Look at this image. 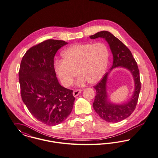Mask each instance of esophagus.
I'll return each mask as SVG.
<instances>
[{"label":"esophagus","mask_w":158,"mask_h":158,"mask_svg":"<svg viewBox=\"0 0 158 158\" xmlns=\"http://www.w3.org/2000/svg\"><path fill=\"white\" fill-rule=\"evenodd\" d=\"M82 92L81 89H75L73 93V95L74 97H77L79 94H80Z\"/></svg>","instance_id":"esophagus-1"}]
</instances>
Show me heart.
<instances>
[{
    "instance_id": "1",
    "label": "heart",
    "mask_w": 158,
    "mask_h": 158,
    "mask_svg": "<svg viewBox=\"0 0 158 158\" xmlns=\"http://www.w3.org/2000/svg\"><path fill=\"white\" fill-rule=\"evenodd\" d=\"M62 60L55 62V71L64 86L71 85L77 73V84L86 82L94 84L105 73L109 57L107 47L102 43L76 44L66 48L61 53Z\"/></svg>"
}]
</instances>
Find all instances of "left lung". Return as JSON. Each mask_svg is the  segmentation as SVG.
Instances as JSON below:
<instances>
[{
	"label": "left lung",
	"mask_w": 158,
	"mask_h": 158,
	"mask_svg": "<svg viewBox=\"0 0 158 158\" xmlns=\"http://www.w3.org/2000/svg\"><path fill=\"white\" fill-rule=\"evenodd\" d=\"M89 37L92 39L104 38L109 44L113 56L110 70L118 67H124L129 70L133 76L135 84L133 95L128 102L122 104L111 103L108 100L106 83L109 72L105 73L101 81L94 86L96 95L93 105L95 112L104 121L113 123L120 122L130 116L134 111L137 104L141 89L138 65L130 49L109 31H102Z\"/></svg>",
	"instance_id": "left-lung-1"
}]
</instances>
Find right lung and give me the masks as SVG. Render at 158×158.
I'll return each instance as SVG.
<instances>
[{"label":"right lung","mask_w":158,"mask_h":158,"mask_svg":"<svg viewBox=\"0 0 158 158\" xmlns=\"http://www.w3.org/2000/svg\"><path fill=\"white\" fill-rule=\"evenodd\" d=\"M64 40L48 39L30 48L23 56L19 70L21 95L30 113L38 121L55 126L72 110L73 90L60 85L54 66L57 51Z\"/></svg>","instance_id":"obj_1"}]
</instances>
